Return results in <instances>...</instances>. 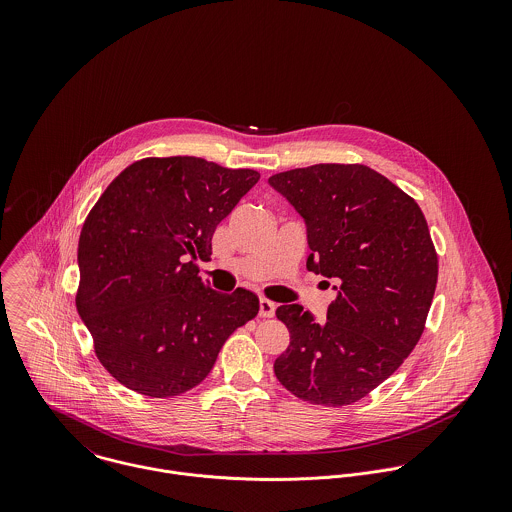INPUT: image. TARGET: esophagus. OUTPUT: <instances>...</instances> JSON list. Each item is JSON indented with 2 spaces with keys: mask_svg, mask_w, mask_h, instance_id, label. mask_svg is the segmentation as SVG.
<instances>
[{
  "mask_svg": "<svg viewBox=\"0 0 512 512\" xmlns=\"http://www.w3.org/2000/svg\"><path fill=\"white\" fill-rule=\"evenodd\" d=\"M260 317H272L276 313V303L266 299V297H260Z\"/></svg>",
  "mask_w": 512,
  "mask_h": 512,
  "instance_id": "obj_1",
  "label": "esophagus"
}]
</instances>
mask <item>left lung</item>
I'll use <instances>...</instances> for the list:
<instances>
[{
    "mask_svg": "<svg viewBox=\"0 0 512 512\" xmlns=\"http://www.w3.org/2000/svg\"><path fill=\"white\" fill-rule=\"evenodd\" d=\"M268 183L305 220L307 270L333 280L337 292L323 323L297 303L276 309L290 345L274 372L305 402L353 404L424 333L438 284L428 222L412 197L366 165L319 163Z\"/></svg>",
    "mask_w": 512,
    "mask_h": 512,
    "instance_id": "left-lung-1",
    "label": "left lung"
}]
</instances>
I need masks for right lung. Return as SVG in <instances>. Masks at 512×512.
Wrapping results in <instances>:
<instances>
[{
	"mask_svg": "<svg viewBox=\"0 0 512 512\" xmlns=\"http://www.w3.org/2000/svg\"><path fill=\"white\" fill-rule=\"evenodd\" d=\"M254 169L177 155L126 167L78 240L76 311L102 366L151 398L205 380L224 341L258 313V297L215 292L199 276L220 220L258 183Z\"/></svg>",
	"mask_w": 512,
	"mask_h": 512,
	"instance_id": "1",
	"label": "right lung"
}]
</instances>
